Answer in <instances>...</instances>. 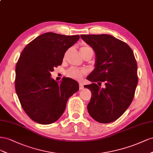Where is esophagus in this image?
I'll return each instance as SVG.
<instances>
[{
  "instance_id": "1",
  "label": "esophagus",
  "mask_w": 153,
  "mask_h": 153,
  "mask_svg": "<svg viewBox=\"0 0 153 153\" xmlns=\"http://www.w3.org/2000/svg\"><path fill=\"white\" fill-rule=\"evenodd\" d=\"M79 90H82L84 88V86H83V84L81 83V82H80V83L79 84Z\"/></svg>"
}]
</instances>
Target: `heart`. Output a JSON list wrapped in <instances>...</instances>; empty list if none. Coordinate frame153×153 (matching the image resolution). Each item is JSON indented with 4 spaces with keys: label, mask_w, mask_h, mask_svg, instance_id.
I'll use <instances>...</instances> for the list:
<instances>
[{
    "label": "heart",
    "mask_w": 153,
    "mask_h": 153,
    "mask_svg": "<svg viewBox=\"0 0 153 153\" xmlns=\"http://www.w3.org/2000/svg\"><path fill=\"white\" fill-rule=\"evenodd\" d=\"M80 52L81 55L83 56L86 54L90 53L93 55L94 51L89 46H83L81 47L80 49ZM86 73V70L85 69H79L72 67L69 68L66 72V75L67 77H71L72 79L76 80H81L82 76L85 75Z\"/></svg>",
    "instance_id": "b5f03b06"
}]
</instances>
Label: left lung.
Listing matches in <instances>:
<instances>
[{
    "mask_svg": "<svg viewBox=\"0 0 153 153\" xmlns=\"http://www.w3.org/2000/svg\"><path fill=\"white\" fill-rule=\"evenodd\" d=\"M81 37L95 53L94 71L87 77L93 83L85 85L91 92L88 111L98 123H111L123 114L134 97L138 80L134 53L127 43L110 34ZM102 82L104 89L100 86Z\"/></svg>",
    "mask_w": 153,
    "mask_h": 153,
    "instance_id": "1",
    "label": "left lung"
}]
</instances>
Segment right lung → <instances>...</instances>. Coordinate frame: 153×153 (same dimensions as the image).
Masks as SVG:
<instances>
[{
  "instance_id": "obj_1",
  "label": "right lung",
  "mask_w": 153,
  "mask_h": 153,
  "mask_svg": "<svg viewBox=\"0 0 153 153\" xmlns=\"http://www.w3.org/2000/svg\"><path fill=\"white\" fill-rule=\"evenodd\" d=\"M79 38L45 33L22 52L15 68V90L26 114L38 124L58 120L68 98L79 90L76 81L64 77L59 83L52 79L51 72L62 65L65 52Z\"/></svg>"
}]
</instances>
